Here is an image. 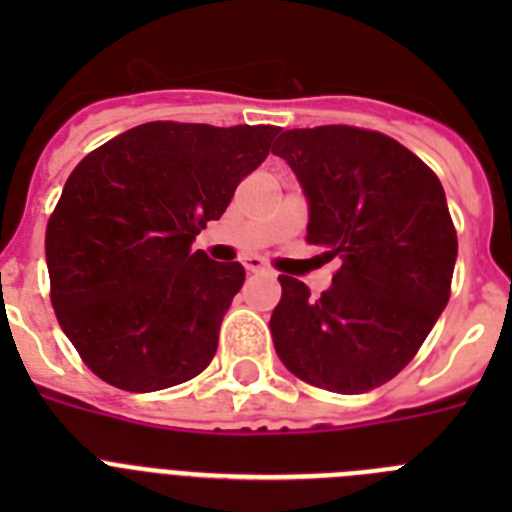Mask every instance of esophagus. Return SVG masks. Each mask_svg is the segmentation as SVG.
I'll return each mask as SVG.
<instances>
[{
    "label": "esophagus",
    "instance_id": "1",
    "mask_svg": "<svg viewBox=\"0 0 512 512\" xmlns=\"http://www.w3.org/2000/svg\"><path fill=\"white\" fill-rule=\"evenodd\" d=\"M243 266H246V269L251 271V274H259V271L266 269V264L259 259V256H248V259L243 261Z\"/></svg>",
    "mask_w": 512,
    "mask_h": 512
}]
</instances>
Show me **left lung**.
<instances>
[{"label":"left lung","instance_id":"8db88e82","mask_svg":"<svg viewBox=\"0 0 512 512\" xmlns=\"http://www.w3.org/2000/svg\"><path fill=\"white\" fill-rule=\"evenodd\" d=\"M307 200V243L341 259L315 300L282 274L269 320L282 364L302 382L361 395L410 364L449 302L456 230L438 176L374 130H284L271 148Z\"/></svg>","mask_w":512,"mask_h":512}]
</instances>
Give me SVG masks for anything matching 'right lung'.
Here are the masks:
<instances>
[{
    "label": "right lung",
    "mask_w": 512,
    "mask_h": 512,
    "mask_svg": "<svg viewBox=\"0 0 512 512\" xmlns=\"http://www.w3.org/2000/svg\"><path fill=\"white\" fill-rule=\"evenodd\" d=\"M277 133L146 122L71 171L45 230V264L58 323L99 379L156 392L205 372L246 269L192 243Z\"/></svg>",
    "instance_id": "1"
}]
</instances>
